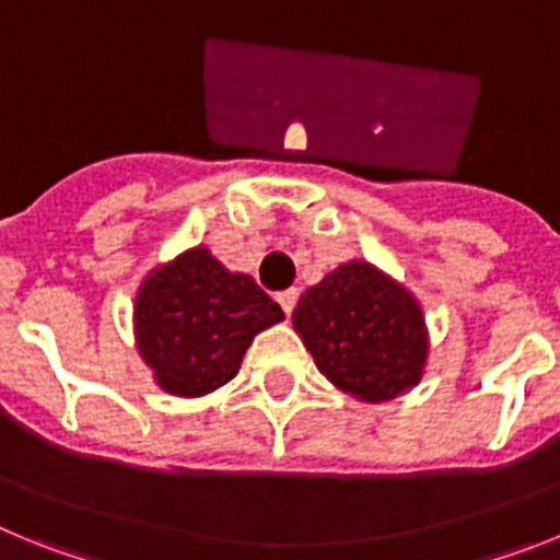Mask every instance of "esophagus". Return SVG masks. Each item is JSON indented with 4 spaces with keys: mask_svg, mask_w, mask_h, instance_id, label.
<instances>
[{
    "mask_svg": "<svg viewBox=\"0 0 560 560\" xmlns=\"http://www.w3.org/2000/svg\"><path fill=\"white\" fill-rule=\"evenodd\" d=\"M296 296H300V291H296V289L280 291V294H277V303H280V308H283L285 316H291V311H294Z\"/></svg>",
    "mask_w": 560,
    "mask_h": 560,
    "instance_id": "esophagus-1",
    "label": "esophagus"
}]
</instances>
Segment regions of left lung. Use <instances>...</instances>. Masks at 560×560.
Returning a JSON list of instances; mask_svg holds the SVG:
<instances>
[{"instance_id":"1","label":"left lung","mask_w":560,"mask_h":560,"mask_svg":"<svg viewBox=\"0 0 560 560\" xmlns=\"http://www.w3.org/2000/svg\"><path fill=\"white\" fill-rule=\"evenodd\" d=\"M291 319L319 373L341 393L378 404L420 381L429 339L418 300L364 260L311 285Z\"/></svg>"}]
</instances>
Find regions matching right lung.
I'll return each instance as SVG.
<instances>
[{"label": "right lung", "mask_w": 560, "mask_h": 560, "mask_svg": "<svg viewBox=\"0 0 560 560\" xmlns=\"http://www.w3.org/2000/svg\"><path fill=\"white\" fill-rule=\"evenodd\" d=\"M283 311L249 275L196 246L145 277L133 305L137 348L165 393L199 398L235 378L255 334Z\"/></svg>", "instance_id": "add662e5"}]
</instances>
